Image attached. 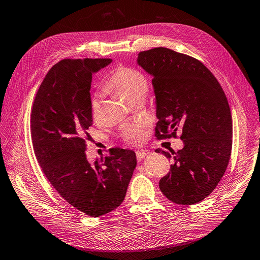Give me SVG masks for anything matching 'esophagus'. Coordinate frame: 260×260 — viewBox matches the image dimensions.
<instances>
[{"mask_svg":"<svg viewBox=\"0 0 260 260\" xmlns=\"http://www.w3.org/2000/svg\"><path fill=\"white\" fill-rule=\"evenodd\" d=\"M147 153L145 152V151H143V150H138V151H136V155H137V160L138 161H141L145 155H146Z\"/></svg>","mask_w":260,"mask_h":260,"instance_id":"esophagus-1","label":"esophagus"}]
</instances>
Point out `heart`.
<instances>
[{
    "instance_id": "1",
    "label": "heart",
    "mask_w": 260,
    "mask_h": 260,
    "mask_svg": "<svg viewBox=\"0 0 260 260\" xmlns=\"http://www.w3.org/2000/svg\"><path fill=\"white\" fill-rule=\"evenodd\" d=\"M102 88L105 91H116L129 100L137 102L145 97L148 89V80L145 74L138 69L118 66L109 73ZM90 112L96 122L102 119L103 101L100 94H96L91 99ZM121 136L125 142L138 144L145 139V131L141 125L124 124L121 128Z\"/></svg>"
}]
</instances>
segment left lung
<instances>
[{"label":"left lung","mask_w":260,"mask_h":260,"mask_svg":"<svg viewBox=\"0 0 260 260\" xmlns=\"http://www.w3.org/2000/svg\"><path fill=\"white\" fill-rule=\"evenodd\" d=\"M138 63L152 76L158 140L178 138L184 147L162 152L174 158L159 182L172 203L193 205L208 197L227 169L232 149V117L215 76L194 57L159 47L142 51Z\"/></svg>","instance_id":"8db88e82"}]
</instances>
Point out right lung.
Segmentation results:
<instances>
[{"instance_id": "add662e5", "label": "right lung", "mask_w": 260, "mask_h": 260, "mask_svg": "<svg viewBox=\"0 0 260 260\" xmlns=\"http://www.w3.org/2000/svg\"><path fill=\"white\" fill-rule=\"evenodd\" d=\"M111 62L67 58L55 63L40 85L30 116L33 150L44 175L63 200L91 217L121 205L137 165L135 151L119 147L93 165L86 160L92 74Z\"/></svg>"}]
</instances>
